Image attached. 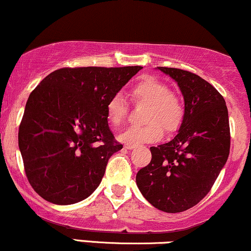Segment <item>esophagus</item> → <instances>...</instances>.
Masks as SVG:
<instances>
[{
    "label": "esophagus",
    "instance_id": "obj_1",
    "mask_svg": "<svg viewBox=\"0 0 251 251\" xmlns=\"http://www.w3.org/2000/svg\"><path fill=\"white\" fill-rule=\"evenodd\" d=\"M134 148H135V145H129V144H126L125 145V149H127V150H132Z\"/></svg>",
    "mask_w": 251,
    "mask_h": 251
}]
</instances>
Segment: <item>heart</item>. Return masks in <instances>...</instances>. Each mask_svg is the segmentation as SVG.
Listing matches in <instances>:
<instances>
[{
	"instance_id": "heart-1",
	"label": "heart",
	"mask_w": 251,
	"mask_h": 251,
	"mask_svg": "<svg viewBox=\"0 0 251 251\" xmlns=\"http://www.w3.org/2000/svg\"><path fill=\"white\" fill-rule=\"evenodd\" d=\"M132 100L146 105L143 126H129L119 135L120 142L129 145L153 143L159 140L163 129L166 133L178 131L184 120V106L176 94L171 93L168 83L153 76H143L131 88ZM127 105L120 94H114L106 103V117L113 127L125 120Z\"/></svg>"
}]
</instances>
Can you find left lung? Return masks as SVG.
Here are the masks:
<instances>
[{"mask_svg":"<svg viewBox=\"0 0 251 251\" xmlns=\"http://www.w3.org/2000/svg\"><path fill=\"white\" fill-rule=\"evenodd\" d=\"M179 86L185 111L171 142L150 148L152 159L138 171L135 181L154 208L176 214L208 195L230 152L226 100L211 83L191 72L158 67Z\"/></svg>","mask_w":251,"mask_h":251,"instance_id":"8db88e82","label":"left lung"}]
</instances>
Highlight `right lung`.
Here are the masks:
<instances>
[{
    "label": "right lung",
    "mask_w": 251,
    "mask_h": 251,
    "mask_svg": "<svg viewBox=\"0 0 251 251\" xmlns=\"http://www.w3.org/2000/svg\"><path fill=\"white\" fill-rule=\"evenodd\" d=\"M143 67H75L51 72L30 93L19 148L31 188L68 205L99 186L123 145L108 127L106 103Z\"/></svg>",
    "instance_id": "add662e5"
}]
</instances>
